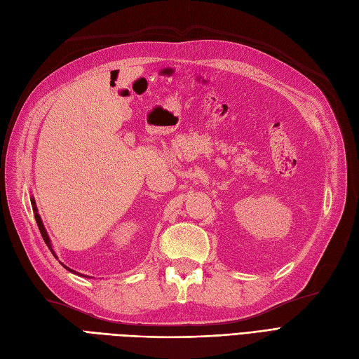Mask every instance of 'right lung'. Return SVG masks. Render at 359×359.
<instances>
[{"instance_id":"add662e5","label":"right lung","mask_w":359,"mask_h":359,"mask_svg":"<svg viewBox=\"0 0 359 359\" xmlns=\"http://www.w3.org/2000/svg\"><path fill=\"white\" fill-rule=\"evenodd\" d=\"M30 200H32V206H33V212H34L36 223H38V227H39V231H41V235H42V238H43V241H45V244L48 245V249H50V250H51V253L54 255V258H57L56 253H54V250H53V245H51V241H50V236H48L47 231H45V227H43V223H42V219H41V215L38 214V206H36V201H34V198H33V197H32ZM59 262H60V261H59ZM60 264H62V262H60ZM62 265H63V264H62ZM63 267H65L68 271H71V273L77 274V276H83V278H89V276L80 274V273H77V271H74V270H71L69 267H67V265H63Z\"/></svg>"}]
</instances>
